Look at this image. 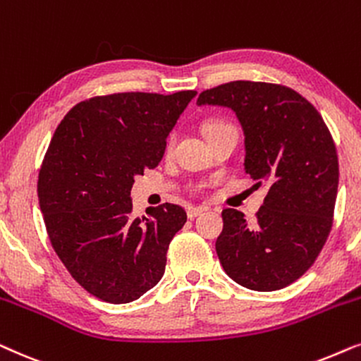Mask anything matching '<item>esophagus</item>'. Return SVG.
Returning a JSON list of instances; mask_svg holds the SVG:
<instances>
[{
  "label": "esophagus",
  "instance_id": "34e87169",
  "mask_svg": "<svg viewBox=\"0 0 361 361\" xmlns=\"http://www.w3.org/2000/svg\"><path fill=\"white\" fill-rule=\"evenodd\" d=\"M203 213H204V208H196V206H190V208H186V214H188L190 219H195L196 216Z\"/></svg>",
  "mask_w": 361,
  "mask_h": 361
}]
</instances>
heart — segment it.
<instances>
[{
    "label": "heart",
    "instance_id": "obj_1",
    "mask_svg": "<svg viewBox=\"0 0 361 361\" xmlns=\"http://www.w3.org/2000/svg\"><path fill=\"white\" fill-rule=\"evenodd\" d=\"M229 127H233V125L228 123V122H224V120H208V122L203 125V130L206 133V137H209V135H213V133L223 130V128H229ZM173 142H175V137H173V135L168 137L166 150H171Z\"/></svg>",
    "mask_w": 361,
    "mask_h": 361
}]
</instances>
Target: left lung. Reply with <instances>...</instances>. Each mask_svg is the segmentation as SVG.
I'll use <instances>...</instances> for the list:
<instances>
[{
	"label": "left lung",
	"instance_id": "left-lung-1",
	"mask_svg": "<svg viewBox=\"0 0 361 361\" xmlns=\"http://www.w3.org/2000/svg\"><path fill=\"white\" fill-rule=\"evenodd\" d=\"M196 104L236 112L246 173L269 185L252 223L241 211H223L219 262L247 289H284L312 267L334 224L338 157L329 127L309 100L281 84L234 80L203 90Z\"/></svg>",
	"mask_w": 361,
	"mask_h": 361
}]
</instances>
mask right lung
Instances as JSON below:
<instances>
[{"label":"right lung","mask_w":361,"mask_h":361,"mask_svg":"<svg viewBox=\"0 0 361 361\" xmlns=\"http://www.w3.org/2000/svg\"><path fill=\"white\" fill-rule=\"evenodd\" d=\"M195 95H95L74 105L51 138L37 178L47 236L77 284L100 300H137L165 272L186 211L165 203L133 218L130 191L133 178L158 166Z\"/></svg>","instance_id":"right-lung-1"}]
</instances>
